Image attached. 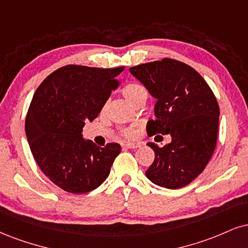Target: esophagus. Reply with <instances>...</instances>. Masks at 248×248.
Segmentation results:
<instances>
[{"label":"esophagus","instance_id":"esophagus-1","mask_svg":"<svg viewBox=\"0 0 248 248\" xmlns=\"http://www.w3.org/2000/svg\"><path fill=\"white\" fill-rule=\"evenodd\" d=\"M124 147H127L129 149H137V148L141 147V144L137 142H129V143H126V144H124Z\"/></svg>","mask_w":248,"mask_h":248}]
</instances>
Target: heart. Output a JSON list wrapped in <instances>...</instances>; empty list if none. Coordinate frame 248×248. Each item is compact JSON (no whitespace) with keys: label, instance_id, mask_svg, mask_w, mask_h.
<instances>
[{"label":"heart","instance_id":"heart-1","mask_svg":"<svg viewBox=\"0 0 248 248\" xmlns=\"http://www.w3.org/2000/svg\"><path fill=\"white\" fill-rule=\"evenodd\" d=\"M122 93H124V97H126L130 103L134 104V105H135L141 98L147 97V90H145L141 84H137V83H129V84L124 85V89H122ZM105 108L106 105H104L101 112L105 111ZM135 130L133 129H126L122 132V135L127 137V139H132V137L135 136Z\"/></svg>","mask_w":248,"mask_h":248}]
</instances>
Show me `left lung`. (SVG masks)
<instances>
[{"label":"left lung","instance_id":"left-lung-1","mask_svg":"<svg viewBox=\"0 0 248 248\" xmlns=\"http://www.w3.org/2000/svg\"><path fill=\"white\" fill-rule=\"evenodd\" d=\"M155 99L156 120L147 124L148 135L170 134L171 143L155 151L145 175L160 187L178 189L192 183L213 156L218 133L219 107L209 85L195 69L172 59L129 69Z\"/></svg>","mask_w":248,"mask_h":248}]
</instances>
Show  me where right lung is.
<instances>
[{
    "label": "right lung",
    "instance_id": "obj_1",
    "mask_svg": "<svg viewBox=\"0 0 248 248\" xmlns=\"http://www.w3.org/2000/svg\"><path fill=\"white\" fill-rule=\"evenodd\" d=\"M113 69L69 64L52 73L39 85L25 120V133L35 162L56 186L74 194L88 193L108 177L118 143L97 147L82 135L119 86Z\"/></svg>",
    "mask_w": 248,
    "mask_h": 248
}]
</instances>
